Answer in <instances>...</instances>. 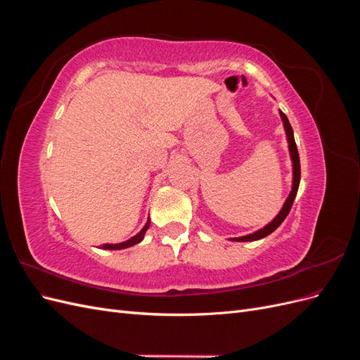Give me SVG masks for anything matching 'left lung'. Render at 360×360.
I'll return each mask as SVG.
<instances>
[{
  "label": "left lung",
  "mask_w": 360,
  "mask_h": 360,
  "mask_svg": "<svg viewBox=\"0 0 360 360\" xmlns=\"http://www.w3.org/2000/svg\"><path fill=\"white\" fill-rule=\"evenodd\" d=\"M279 115L282 118V123H284V129H285V134H287V141H288V150H290V158L292 162V186H291V192L288 195V198L285 200L284 205H282L281 212L276 214V217L271 222H269L266 226L261 228V230L252 233V234H248V236H242V237H236L231 238L233 242H254V240H259V238H264L266 236L274 233L276 228L284 222L285 217L288 216L290 210H291V205L294 198H296L297 195V189H299V183H300V160H299V151H297V146H296V141H294V134H292V127L288 122L287 115L279 111Z\"/></svg>",
  "instance_id": "1"
}]
</instances>
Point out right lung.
Masks as SVG:
<instances>
[{"mask_svg": "<svg viewBox=\"0 0 360 360\" xmlns=\"http://www.w3.org/2000/svg\"><path fill=\"white\" fill-rule=\"evenodd\" d=\"M148 226H150V217L147 219V224L144 225V228L143 230H141L136 236H134L132 238H129V240H126V242H122V243H115V245H112V243H105V245H102V249H126V248H130V246H134V245H136V243H139V242H143V238H144V236H146V231L148 230Z\"/></svg>", "mask_w": 360, "mask_h": 360, "instance_id": "right-lung-1", "label": "right lung"}]
</instances>
